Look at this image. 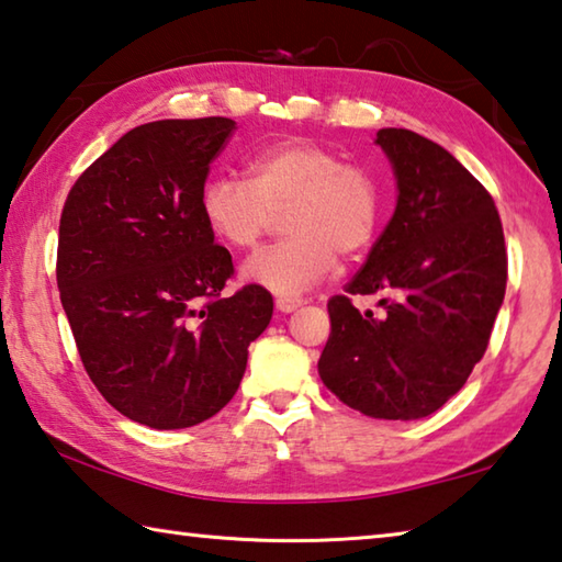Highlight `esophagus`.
I'll list each match as a JSON object with an SVG mask.
<instances>
[{"instance_id": "34e87169", "label": "esophagus", "mask_w": 562, "mask_h": 562, "mask_svg": "<svg viewBox=\"0 0 562 562\" xmlns=\"http://www.w3.org/2000/svg\"><path fill=\"white\" fill-rule=\"evenodd\" d=\"M302 304L300 297H278L274 300V307H278L280 312H294Z\"/></svg>"}]
</instances>
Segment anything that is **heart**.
I'll return each instance as SVG.
<instances>
[{"label":"heart","mask_w":562,"mask_h":562,"mask_svg":"<svg viewBox=\"0 0 562 562\" xmlns=\"http://www.w3.org/2000/svg\"><path fill=\"white\" fill-rule=\"evenodd\" d=\"M247 183L215 176L201 190V215L217 240L250 250L282 213L288 237L245 262L243 278L278 294L317 284L341 258L376 240L384 213L382 180L372 168L307 138L274 140L245 160Z\"/></svg>","instance_id":"obj_1"}]
</instances>
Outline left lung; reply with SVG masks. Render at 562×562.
I'll return each mask as SVG.
<instances>
[{"label": "left lung", "mask_w": 562, "mask_h": 562, "mask_svg": "<svg viewBox=\"0 0 562 562\" xmlns=\"http://www.w3.org/2000/svg\"><path fill=\"white\" fill-rule=\"evenodd\" d=\"M398 201L367 262L327 302L319 376L364 416L408 422L441 408L486 355L508 280L501 215L449 150L406 128H382ZM357 293L383 312L360 313Z\"/></svg>", "instance_id": "obj_1"}]
</instances>
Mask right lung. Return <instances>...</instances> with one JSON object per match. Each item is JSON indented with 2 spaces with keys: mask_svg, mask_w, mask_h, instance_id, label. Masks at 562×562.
I'll list each match as a JSON object with an SVG mask.
<instances>
[{
  "mask_svg": "<svg viewBox=\"0 0 562 562\" xmlns=\"http://www.w3.org/2000/svg\"><path fill=\"white\" fill-rule=\"evenodd\" d=\"M223 116L154 121L93 160L66 195L56 284L101 396L150 429H188L235 396L272 319L260 284L225 292L231 252L201 215Z\"/></svg>",
  "mask_w": 562,
  "mask_h": 562,
  "instance_id": "1",
  "label": "right lung"
}]
</instances>
